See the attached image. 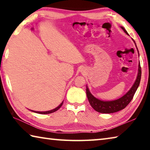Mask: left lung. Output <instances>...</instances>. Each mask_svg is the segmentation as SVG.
Wrapping results in <instances>:
<instances>
[{
	"instance_id": "obj_1",
	"label": "left lung",
	"mask_w": 150,
	"mask_h": 150,
	"mask_svg": "<svg viewBox=\"0 0 150 150\" xmlns=\"http://www.w3.org/2000/svg\"><path fill=\"white\" fill-rule=\"evenodd\" d=\"M121 28L123 29V30H124L126 34L129 35L127 32L126 31L125 29L123 27V26H121ZM133 42H134V43H135V42H134V40ZM135 45L137 47L136 43H135ZM137 49L138 51L137 47ZM138 53L139 54V51H138ZM141 73H142L141 67H140V64L139 62V71H138L137 79L133 86H132V87L131 88V89L129 90L124 96H122V98H120L118 99H116V100H114V101H101L99 99H97L92 94V93H90L88 88V86H86V95L90 105L92 106V107L93 108V109L97 111V112H100V113H105V114L116 112H118V111L124 109V108L127 107V105L131 102L132 99L133 98L134 93H135L138 87H139L140 84V79H141Z\"/></svg>"
}]
</instances>
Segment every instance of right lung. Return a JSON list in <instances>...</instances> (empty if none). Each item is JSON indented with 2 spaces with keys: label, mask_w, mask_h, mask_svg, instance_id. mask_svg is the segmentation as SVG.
<instances>
[{
  "label": "right lung",
  "mask_w": 150,
  "mask_h": 150,
  "mask_svg": "<svg viewBox=\"0 0 150 150\" xmlns=\"http://www.w3.org/2000/svg\"><path fill=\"white\" fill-rule=\"evenodd\" d=\"M63 104V101L61 103V104L59 105V106H58L57 108H54V109L52 110H48V111H45V112H39V111H34V110H31L32 111V112H36V113H38V114H51V113H52L55 112V111L58 110L59 108L62 107V105Z\"/></svg>",
  "instance_id": "add662e5"
}]
</instances>
